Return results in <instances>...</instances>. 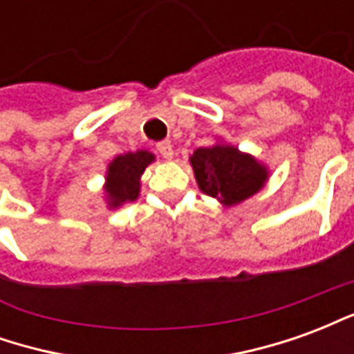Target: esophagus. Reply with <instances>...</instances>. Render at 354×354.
Listing matches in <instances>:
<instances>
[{
    "label": "esophagus",
    "mask_w": 354,
    "mask_h": 354,
    "mask_svg": "<svg viewBox=\"0 0 354 354\" xmlns=\"http://www.w3.org/2000/svg\"><path fill=\"white\" fill-rule=\"evenodd\" d=\"M157 151L165 157V159H172L174 157V149H172V144H170L169 140H162L157 144Z\"/></svg>",
    "instance_id": "1"
}]
</instances>
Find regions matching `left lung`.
I'll list each match as a JSON object with an SVG mask.
<instances>
[{
    "label": "left lung",
    "mask_w": 354,
    "mask_h": 354,
    "mask_svg": "<svg viewBox=\"0 0 354 354\" xmlns=\"http://www.w3.org/2000/svg\"><path fill=\"white\" fill-rule=\"evenodd\" d=\"M189 162L201 192L218 199L223 207H233L252 197L269 178L266 165L227 144L199 147Z\"/></svg>",
    "instance_id": "left-lung-1"
}]
</instances>
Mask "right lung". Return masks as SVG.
Segmentation results:
<instances>
[{
    "instance_id": "1",
    "label": "right lung",
    "mask_w": 354,
    "mask_h": 354,
    "mask_svg": "<svg viewBox=\"0 0 354 354\" xmlns=\"http://www.w3.org/2000/svg\"><path fill=\"white\" fill-rule=\"evenodd\" d=\"M155 161V155L140 149V151H129L119 155L109 162L106 172V199L109 208H117L124 203H132L138 199L140 195V176L149 162Z\"/></svg>"
}]
</instances>
